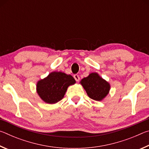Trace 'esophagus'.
I'll return each mask as SVG.
<instances>
[{"label":"esophagus","mask_w":149,"mask_h":149,"mask_svg":"<svg viewBox=\"0 0 149 149\" xmlns=\"http://www.w3.org/2000/svg\"><path fill=\"white\" fill-rule=\"evenodd\" d=\"M74 79H75V81H79V79H80V77H79V76L77 74L74 75Z\"/></svg>","instance_id":"1"}]
</instances>
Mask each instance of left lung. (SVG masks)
<instances>
[{"instance_id": "left-lung-1", "label": "left lung", "mask_w": 149, "mask_h": 149, "mask_svg": "<svg viewBox=\"0 0 149 149\" xmlns=\"http://www.w3.org/2000/svg\"><path fill=\"white\" fill-rule=\"evenodd\" d=\"M89 98L97 101H100L109 93L110 85L97 73L90 74L80 81Z\"/></svg>"}]
</instances>
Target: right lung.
<instances>
[{
	"label": "right lung",
	"mask_w": 149,
	"mask_h": 149,
	"mask_svg": "<svg viewBox=\"0 0 149 149\" xmlns=\"http://www.w3.org/2000/svg\"><path fill=\"white\" fill-rule=\"evenodd\" d=\"M75 84L71 75L52 72L37 83L36 90L40 98L48 104H55L64 97L68 87Z\"/></svg>",
	"instance_id": "1"
}]
</instances>
